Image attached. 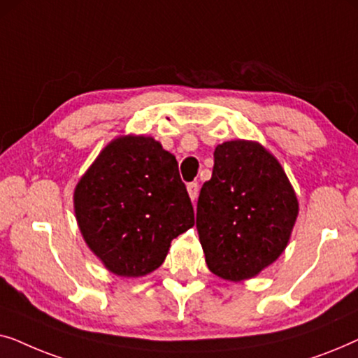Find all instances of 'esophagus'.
Instances as JSON below:
<instances>
[{
  "label": "esophagus",
  "instance_id": "obj_1",
  "mask_svg": "<svg viewBox=\"0 0 358 358\" xmlns=\"http://www.w3.org/2000/svg\"><path fill=\"white\" fill-rule=\"evenodd\" d=\"M187 192H189V197H190V200H197V197H199V184L197 182H190V184H187Z\"/></svg>",
  "mask_w": 358,
  "mask_h": 358
}]
</instances>
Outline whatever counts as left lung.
I'll return each instance as SVG.
<instances>
[{
    "instance_id": "left-lung-1",
    "label": "left lung",
    "mask_w": 358,
    "mask_h": 358,
    "mask_svg": "<svg viewBox=\"0 0 358 358\" xmlns=\"http://www.w3.org/2000/svg\"><path fill=\"white\" fill-rule=\"evenodd\" d=\"M213 158L197 202L205 262L224 280H248L285 251L298 199L282 164L257 141H224Z\"/></svg>"
}]
</instances>
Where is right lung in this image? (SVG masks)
<instances>
[{
	"instance_id": "obj_1",
	"label": "right lung",
	"mask_w": 358,
	"mask_h": 358,
	"mask_svg": "<svg viewBox=\"0 0 358 358\" xmlns=\"http://www.w3.org/2000/svg\"><path fill=\"white\" fill-rule=\"evenodd\" d=\"M73 207L87 248L129 278L156 271L195 223L176 156L146 135L112 140L78 180Z\"/></svg>"
}]
</instances>
